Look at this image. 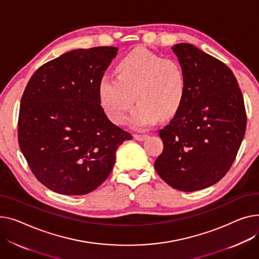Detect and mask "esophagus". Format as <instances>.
Listing matches in <instances>:
<instances>
[{"instance_id": "esophagus-1", "label": "esophagus", "mask_w": 259, "mask_h": 259, "mask_svg": "<svg viewBox=\"0 0 259 259\" xmlns=\"http://www.w3.org/2000/svg\"><path fill=\"white\" fill-rule=\"evenodd\" d=\"M147 137H148L147 134H134V139H135L136 141H139V142L145 141V140L147 139Z\"/></svg>"}]
</instances>
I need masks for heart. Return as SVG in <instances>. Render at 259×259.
Masks as SVG:
<instances>
[{"mask_svg": "<svg viewBox=\"0 0 259 259\" xmlns=\"http://www.w3.org/2000/svg\"><path fill=\"white\" fill-rule=\"evenodd\" d=\"M117 77L104 75L99 82V98L115 124H125L134 99L139 101L130 115L133 128L144 129L157 119L173 116L185 97V76L180 63L139 48L120 59Z\"/></svg>", "mask_w": 259, "mask_h": 259, "instance_id": "b5f03b06", "label": "heart"}]
</instances>
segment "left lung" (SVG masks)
Segmentation results:
<instances>
[{"instance_id":"8db88e82","label":"left lung","mask_w":259,"mask_h":259,"mask_svg":"<svg viewBox=\"0 0 259 259\" xmlns=\"http://www.w3.org/2000/svg\"><path fill=\"white\" fill-rule=\"evenodd\" d=\"M185 76V97L159 130L163 151L155 169L168 185L195 192L220 181L231 167L247 125L243 94L230 68L191 44L171 47Z\"/></svg>"}]
</instances>
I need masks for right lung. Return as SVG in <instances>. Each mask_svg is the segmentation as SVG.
Listing matches in <instances>:
<instances>
[{
  "label": "right lung",
  "instance_id": "obj_1",
  "mask_svg": "<svg viewBox=\"0 0 259 259\" xmlns=\"http://www.w3.org/2000/svg\"><path fill=\"white\" fill-rule=\"evenodd\" d=\"M115 47L78 49L33 74L21 100L19 144L32 173L51 191L89 194L111 173L117 148L129 132L101 106L99 82Z\"/></svg>",
  "mask_w": 259,
  "mask_h": 259
}]
</instances>
